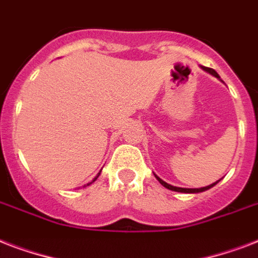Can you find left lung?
Here are the masks:
<instances>
[{
  "instance_id": "1",
  "label": "left lung",
  "mask_w": 258,
  "mask_h": 258,
  "mask_svg": "<svg viewBox=\"0 0 258 258\" xmlns=\"http://www.w3.org/2000/svg\"><path fill=\"white\" fill-rule=\"evenodd\" d=\"M202 70L205 71V72H208V74H210L212 76H214V78H217L220 82H222L220 78V75L217 74L216 71L212 70V68H208V67H201ZM224 83V82H222ZM155 175V178H157L158 180H159V183L162 184V186H165L166 188H169V190H172V191H178V192H188V194H191V192H202V191H206V190H209V188H212L213 186H216L220 180H217V182H214V183L209 184V186H205V187H200V188H184V187H176V186H172V184L167 183V182H165L163 179H161L159 176L157 175V174H154Z\"/></svg>"
}]
</instances>
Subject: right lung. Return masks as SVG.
Masks as SVG:
<instances>
[{"instance_id": "obj_1", "label": "right lung", "mask_w": 258, "mask_h": 258, "mask_svg": "<svg viewBox=\"0 0 258 258\" xmlns=\"http://www.w3.org/2000/svg\"><path fill=\"white\" fill-rule=\"evenodd\" d=\"M100 172H101V171H100ZM100 172H99V174H97V175H96V176H95V178H93V180H92V182H95V180H96V179H97V176L100 175ZM92 182H89V183H88V184H91V183H92ZM88 184H87V186H88Z\"/></svg>"}]
</instances>
